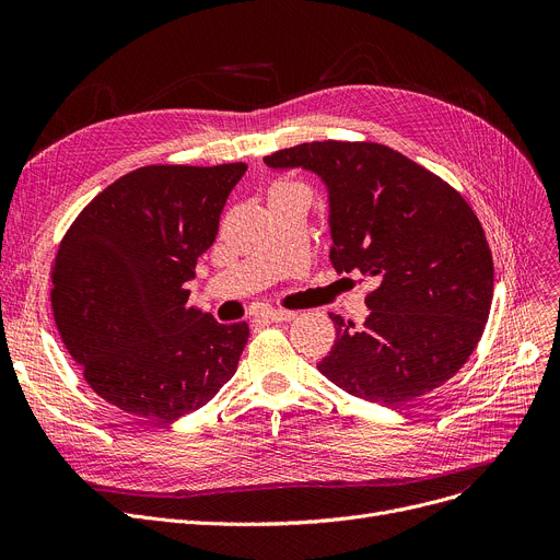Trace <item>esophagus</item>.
<instances>
[{"label": "esophagus", "mask_w": 560, "mask_h": 560, "mask_svg": "<svg viewBox=\"0 0 560 560\" xmlns=\"http://www.w3.org/2000/svg\"><path fill=\"white\" fill-rule=\"evenodd\" d=\"M260 317L268 319V322H290V319H295V313L281 311V308H268V311L260 313Z\"/></svg>", "instance_id": "34e87169"}]
</instances>
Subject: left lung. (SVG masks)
Returning <instances> with one entry per match:
<instances>
[{"instance_id": "left-lung-1", "label": "left lung", "mask_w": 560, "mask_h": 560, "mask_svg": "<svg viewBox=\"0 0 560 560\" xmlns=\"http://www.w3.org/2000/svg\"><path fill=\"white\" fill-rule=\"evenodd\" d=\"M265 163L325 182L334 268L376 283L361 329L331 315L336 342L317 370L388 406L443 386L472 357L492 304V254L472 206L378 142H302Z\"/></svg>"}]
</instances>
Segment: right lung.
Returning <instances> with one entry per match:
<instances>
[{"label": "right lung", "mask_w": 560, "mask_h": 560, "mask_svg": "<svg viewBox=\"0 0 560 560\" xmlns=\"http://www.w3.org/2000/svg\"><path fill=\"white\" fill-rule=\"evenodd\" d=\"M245 163L144 165L77 215L51 265V311L85 384L125 413L172 422L235 374L247 322L188 306L197 258Z\"/></svg>", "instance_id": "add662e5"}]
</instances>
